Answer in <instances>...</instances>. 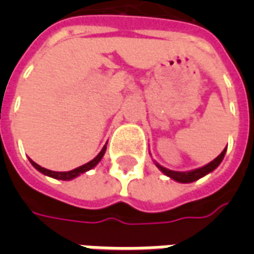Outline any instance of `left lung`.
Listing matches in <instances>:
<instances>
[{
	"mask_svg": "<svg viewBox=\"0 0 254 254\" xmlns=\"http://www.w3.org/2000/svg\"><path fill=\"white\" fill-rule=\"evenodd\" d=\"M224 154H226V148L222 151V154L219 155L218 158H215V159L211 162V163H208L207 166H204V167H200V169H197V170L193 171H188V173H181V171H173V170H167L165 167H162V166L158 165L160 170L165 173L166 176H169L173 180H176L178 182H182V184H187V182H193L198 180V178H201V177L207 176L208 173H211L219 165H220V162L223 160Z\"/></svg>",
	"mask_w": 254,
	"mask_h": 254,
	"instance_id": "obj_1",
	"label": "left lung"
}]
</instances>
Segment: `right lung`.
Listing matches in <instances>:
<instances>
[{"instance_id": "obj_1", "label": "right lung", "mask_w": 254, "mask_h": 254, "mask_svg": "<svg viewBox=\"0 0 254 254\" xmlns=\"http://www.w3.org/2000/svg\"><path fill=\"white\" fill-rule=\"evenodd\" d=\"M105 151H106V145L102 148V151H100L99 154H98V156L96 158H94V159L91 160V162H88V163H85V165L80 166V167H77V169H74V170H70V171H52V170H47V169H45V167H41L39 165H36L34 160H31V165L35 167L36 170H39L41 173H43L45 176H49V177H53V178H56V180H63V181H69V180H72V178H74V177L80 176V174H83V173H85V171L91 170L92 167H95V166L98 165L100 162V159H102V156L105 155Z\"/></svg>"}]
</instances>
